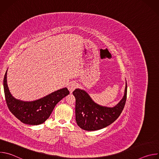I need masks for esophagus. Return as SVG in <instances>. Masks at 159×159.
Segmentation results:
<instances>
[{
	"label": "esophagus",
	"mask_w": 159,
	"mask_h": 159,
	"mask_svg": "<svg viewBox=\"0 0 159 159\" xmlns=\"http://www.w3.org/2000/svg\"><path fill=\"white\" fill-rule=\"evenodd\" d=\"M77 83L74 82H71L69 84V85H68V89L69 90V91L70 93H72L74 90L75 89V88L77 87Z\"/></svg>",
	"instance_id": "obj_1"
}]
</instances>
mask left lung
<instances>
[{
	"instance_id": "8db88e82",
	"label": "left lung",
	"mask_w": 159,
	"mask_h": 159,
	"mask_svg": "<svg viewBox=\"0 0 159 159\" xmlns=\"http://www.w3.org/2000/svg\"><path fill=\"white\" fill-rule=\"evenodd\" d=\"M73 94L76 101L75 120L78 126L87 131L98 130L110 125L121 115L126 103L127 84L122 99L112 107L98 104L85 90L80 89H76Z\"/></svg>"
}]
</instances>
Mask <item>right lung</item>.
Wrapping results in <instances>:
<instances>
[{
    "label": "right lung",
    "mask_w": 159,
    "mask_h": 159,
    "mask_svg": "<svg viewBox=\"0 0 159 159\" xmlns=\"http://www.w3.org/2000/svg\"><path fill=\"white\" fill-rule=\"evenodd\" d=\"M7 72V70L4 78L6 101L10 111L23 123L30 125L43 123L50 117L57 104L70 93L65 87L36 101L28 102L17 99L11 95L9 90Z\"/></svg>",
    "instance_id": "1"
}]
</instances>
